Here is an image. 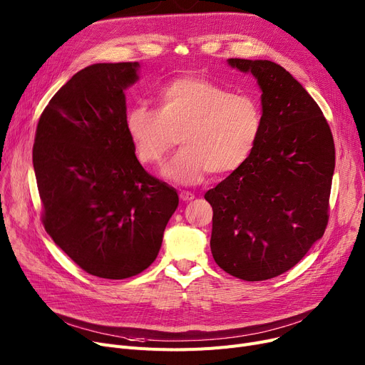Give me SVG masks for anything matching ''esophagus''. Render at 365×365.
<instances>
[{
    "label": "esophagus",
    "mask_w": 365,
    "mask_h": 365,
    "mask_svg": "<svg viewBox=\"0 0 365 365\" xmlns=\"http://www.w3.org/2000/svg\"><path fill=\"white\" fill-rule=\"evenodd\" d=\"M179 197H180L182 201H192L195 198V195L192 192H189V190H182Z\"/></svg>",
    "instance_id": "34e87169"
}]
</instances>
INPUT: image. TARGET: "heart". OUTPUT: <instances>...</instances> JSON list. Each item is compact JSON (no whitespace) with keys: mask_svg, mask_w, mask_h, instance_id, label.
<instances>
[{"mask_svg":"<svg viewBox=\"0 0 365 365\" xmlns=\"http://www.w3.org/2000/svg\"><path fill=\"white\" fill-rule=\"evenodd\" d=\"M125 130L145 165L160 164L178 136L182 148L164 164L163 176L192 186L210 171L227 176L247 163L262 131V109L252 96L186 75L160 91L157 110L131 108Z\"/></svg>","mask_w":365,"mask_h":365,"instance_id":"1","label":"heart"}]
</instances>
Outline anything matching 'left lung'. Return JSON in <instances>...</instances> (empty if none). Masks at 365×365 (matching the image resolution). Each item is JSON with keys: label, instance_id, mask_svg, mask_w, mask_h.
<instances>
[{"label": "left lung", "instance_id": "obj_1", "mask_svg": "<svg viewBox=\"0 0 365 365\" xmlns=\"http://www.w3.org/2000/svg\"><path fill=\"white\" fill-rule=\"evenodd\" d=\"M262 91V131L250 158L204 198L213 207L216 263L244 281L278 277L324 235L334 173L327 120L303 86L271 61L227 59Z\"/></svg>", "mask_w": 365, "mask_h": 365}]
</instances>
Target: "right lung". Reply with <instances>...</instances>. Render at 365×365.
Instances as JSON below:
<instances>
[{
    "label": "right lung",
    "mask_w": 365,
    "mask_h": 365,
    "mask_svg": "<svg viewBox=\"0 0 365 365\" xmlns=\"http://www.w3.org/2000/svg\"><path fill=\"white\" fill-rule=\"evenodd\" d=\"M139 68L76 72L41 113L32 149L46 231L81 269L106 279L150 266L179 205L176 189L140 165L125 130L124 91Z\"/></svg>",
    "instance_id": "obj_1"
}]
</instances>
